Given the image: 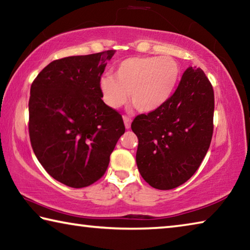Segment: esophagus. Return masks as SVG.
I'll return each instance as SVG.
<instances>
[{
  "mask_svg": "<svg viewBox=\"0 0 250 250\" xmlns=\"http://www.w3.org/2000/svg\"><path fill=\"white\" fill-rule=\"evenodd\" d=\"M131 118L128 116H124V122H125V129H129L131 126Z\"/></svg>",
  "mask_w": 250,
  "mask_h": 250,
  "instance_id": "esophagus-1",
  "label": "esophagus"
}]
</instances>
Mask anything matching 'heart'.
<instances>
[{"mask_svg": "<svg viewBox=\"0 0 250 250\" xmlns=\"http://www.w3.org/2000/svg\"><path fill=\"white\" fill-rule=\"evenodd\" d=\"M116 77L107 74L99 87L105 104L118 108L128 99L135 109L151 112L170 99L180 78V67L172 57H131L116 67Z\"/></svg>", "mask_w": 250, "mask_h": 250, "instance_id": "b5f03b06", "label": "heart"}]
</instances>
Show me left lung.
Segmentation results:
<instances>
[{
    "mask_svg": "<svg viewBox=\"0 0 250 250\" xmlns=\"http://www.w3.org/2000/svg\"><path fill=\"white\" fill-rule=\"evenodd\" d=\"M214 90L201 68L188 67L170 99L131 124L137 166L152 188L172 189L200 167L213 137Z\"/></svg>",
    "mask_w": 250,
    "mask_h": 250,
    "instance_id": "1",
    "label": "left lung"
}]
</instances>
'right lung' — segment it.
I'll list each match as a JSON object with an SVG mask.
<instances>
[{
	"label": "right lung",
	"mask_w": 250,
	"mask_h": 250,
	"mask_svg": "<svg viewBox=\"0 0 250 250\" xmlns=\"http://www.w3.org/2000/svg\"><path fill=\"white\" fill-rule=\"evenodd\" d=\"M115 50L56 59L37 75L28 101V132L37 160L69 188L103 176L125 133L122 117L104 103L99 82Z\"/></svg>",
	"instance_id": "right-lung-1"
}]
</instances>
